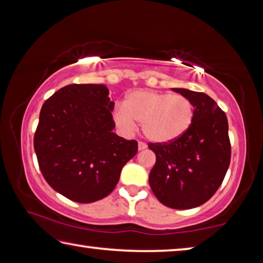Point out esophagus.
Wrapping results in <instances>:
<instances>
[{
	"mask_svg": "<svg viewBox=\"0 0 263 263\" xmlns=\"http://www.w3.org/2000/svg\"><path fill=\"white\" fill-rule=\"evenodd\" d=\"M146 147H147V145H146L144 141H139V142H138V149H139V151L145 149Z\"/></svg>",
	"mask_w": 263,
	"mask_h": 263,
	"instance_id": "34e87169",
	"label": "esophagus"
}]
</instances>
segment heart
I'll list each match as a JSON object with an SVG mask.
<instances>
[{"mask_svg": "<svg viewBox=\"0 0 263 263\" xmlns=\"http://www.w3.org/2000/svg\"><path fill=\"white\" fill-rule=\"evenodd\" d=\"M194 106L186 97L169 92L137 90L126 96L123 106L115 109L114 118L124 131L141 123L145 137L154 142H167L183 135L191 125Z\"/></svg>", "mask_w": 263, "mask_h": 263, "instance_id": "b5f03b06", "label": "heart"}]
</instances>
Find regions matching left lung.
Here are the masks:
<instances>
[{
    "label": "left lung",
    "instance_id": "left-lung-1",
    "mask_svg": "<svg viewBox=\"0 0 263 263\" xmlns=\"http://www.w3.org/2000/svg\"><path fill=\"white\" fill-rule=\"evenodd\" d=\"M194 106L191 125L183 135L148 147L157 157L148 182L163 205L186 210L208 202L222 183L231 161L229 123L210 96L173 88Z\"/></svg>",
    "mask_w": 263,
    "mask_h": 263
}]
</instances>
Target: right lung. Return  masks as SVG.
Returning a JSON list of instances; mask_svg holds the SVG:
<instances>
[{
    "label": "right lung",
    "mask_w": 263,
    "mask_h": 263,
    "mask_svg": "<svg viewBox=\"0 0 263 263\" xmlns=\"http://www.w3.org/2000/svg\"><path fill=\"white\" fill-rule=\"evenodd\" d=\"M115 103L104 84H68L43 104L33 146L44 179L78 203H92L115 189L138 142L112 132Z\"/></svg>",
    "instance_id": "obj_1"
}]
</instances>
